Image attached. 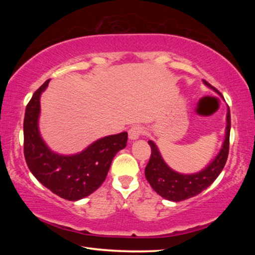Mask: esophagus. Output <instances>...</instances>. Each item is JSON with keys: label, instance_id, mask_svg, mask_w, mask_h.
Segmentation results:
<instances>
[{"label": "esophagus", "instance_id": "34e87169", "mask_svg": "<svg viewBox=\"0 0 255 255\" xmlns=\"http://www.w3.org/2000/svg\"><path fill=\"white\" fill-rule=\"evenodd\" d=\"M142 133H143V127L139 126V125H134V126L130 127V129L128 130L129 139H130V140L138 139Z\"/></svg>", "mask_w": 255, "mask_h": 255}]
</instances>
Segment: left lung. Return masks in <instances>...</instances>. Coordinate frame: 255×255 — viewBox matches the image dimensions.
Segmentation results:
<instances>
[{"label": "left lung", "mask_w": 255, "mask_h": 255, "mask_svg": "<svg viewBox=\"0 0 255 255\" xmlns=\"http://www.w3.org/2000/svg\"><path fill=\"white\" fill-rule=\"evenodd\" d=\"M204 83L219 93V91L211 86L207 81L204 80ZM230 126V110L228 107L226 139L223 149L220 150L219 154L206 169L196 173V174H180V173L170 169L162 159L156 145L149 140L148 143L151 148V155L148 164L145 166L144 174L151 187L160 196L173 200V202H181V200L191 198L202 193L218 177L220 172L224 169L227 159H228Z\"/></svg>", "instance_id": "1"}]
</instances>
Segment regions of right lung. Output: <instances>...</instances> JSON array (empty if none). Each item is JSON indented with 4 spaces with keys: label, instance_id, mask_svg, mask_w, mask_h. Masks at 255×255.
<instances>
[{
    "label": "right lung",
    "instance_id": "right-lung-1",
    "mask_svg": "<svg viewBox=\"0 0 255 255\" xmlns=\"http://www.w3.org/2000/svg\"><path fill=\"white\" fill-rule=\"evenodd\" d=\"M50 80L38 89L26 106L24 155L30 172L42 185L61 198L78 200L95 192L105 181L114 156L127 144L128 133L97 140L83 152L59 155L48 149L38 131L39 99Z\"/></svg>",
    "mask_w": 255,
    "mask_h": 255
}]
</instances>
